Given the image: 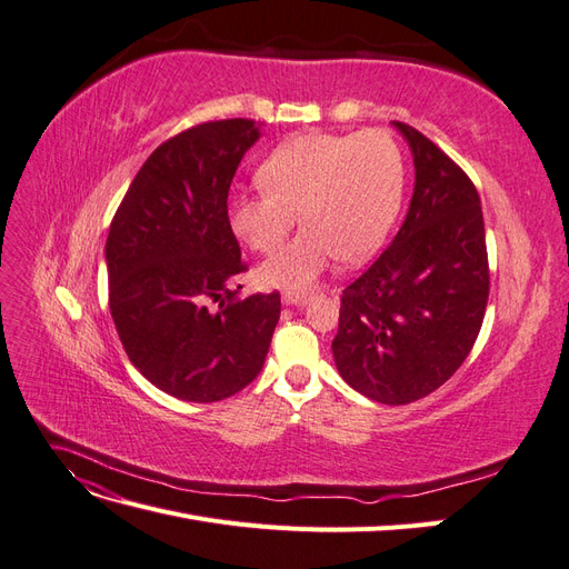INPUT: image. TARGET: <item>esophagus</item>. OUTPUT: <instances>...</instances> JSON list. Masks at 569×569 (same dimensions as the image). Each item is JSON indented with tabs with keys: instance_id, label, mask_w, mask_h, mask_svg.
<instances>
[{
	"instance_id": "obj_1",
	"label": "esophagus",
	"mask_w": 569,
	"mask_h": 569,
	"mask_svg": "<svg viewBox=\"0 0 569 569\" xmlns=\"http://www.w3.org/2000/svg\"><path fill=\"white\" fill-rule=\"evenodd\" d=\"M308 299H311L308 291H284V295H282V301L289 303V306H303Z\"/></svg>"
}]
</instances>
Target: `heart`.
<instances>
[{
	"mask_svg": "<svg viewBox=\"0 0 569 569\" xmlns=\"http://www.w3.org/2000/svg\"><path fill=\"white\" fill-rule=\"evenodd\" d=\"M403 153L382 130L299 134L270 153L258 170L266 192L232 203V228L242 242L272 253L297 226L306 230L258 268L270 287L311 284L335 258L360 263L387 239L403 197Z\"/></svg>",
	"mask_w": 569,
	"mask_h": 569,
	"instance_id": "heart-1",
	"label": "heart"
}]
</instances>
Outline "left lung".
<instances>
[{"instance_id":"8db88e82","label":"left lung","mask_w":569,"mask_h":569,"mask_svg":"<svg viewBox=\"0 0 569 569\" xmlns=\"http://www.w3.org/2000/svg\"><path fill=\"white\" fill-rule=\"evenodd\" d=\"M416 189L393 242L341 291L332 353L356 391L403 406L439 389L472 351L489 301L485 216L468 173L401 120Z\"/></svg>"}]
</instances>
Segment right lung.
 Wrapping results in <instances>:
<instances>
[{
  "label": "right lung",
  "mask_w": 569,
  "mask_h": 569,
  "mask_svg": "<svg viewBox=\"0 0 569 569\" xmlns=\"http://www.w3.org/2000/svg\"><path fill=\"white\" fill-rule=\"evenodd\" d=\"M256 120H209L170 137L134 176L107 239L109 308L130 363L161 391L213 403L261 372L280 291L239 297L247 272L228 194Z\"/></svg>",
  "instance_id": "1"
}]
</instances>
